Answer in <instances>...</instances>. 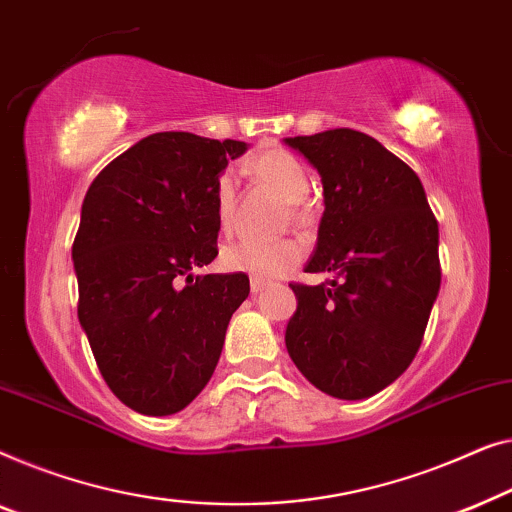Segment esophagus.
Returning <instances> with one entry per match:
<instances>
[{"instance_id":"1","label":"esophagus","mask_w":512,"mask_h":512,"mask_svg":"<svg viewBox=\"0 0 512 512\" xmlns=\"http://www.w3.org/2000/svg\"><path fill=\"white\" fill-rule=\"evenodd\" d=\"M264 287H269V283H266V280L250 278V292H253V294H259V292L264 290Z\"/></svg>"}]
</instances>
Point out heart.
I'll list each match as a JSON object with an SVG mask.
<instances>
[{"label":"heart","instance_id":"b5f03b06","mask_svg":"<svg viewBox=\"0 0 512 512\" xmlns=\"http://www.w3.org/2000/svg\"><path fill=\"white\" fill-rule=\"evenodd\" d=\"M248 171L259 183L269 185L280 197L290 204H299L306 199L311 183H308L306 169L301 167L297 157L285 150H266L248 164ZM215 218L222 232H229L234 225V176L222 174L215 185ZM304 255V246L297 239L278 241H255L243 239L222 248L220 264L225 271L246 273L259 280L278 278L292 269Z\"/></svg>","mask_w":512,"mask_h":512}]
</instances>
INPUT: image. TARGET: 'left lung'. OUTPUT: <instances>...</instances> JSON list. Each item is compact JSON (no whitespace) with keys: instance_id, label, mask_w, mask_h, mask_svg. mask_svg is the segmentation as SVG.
Returning <instances> with one entry per match:
<instances>
[{"instance_id":"8db88e82","label":"left lung","mask_w":512,"mask_h":512,"mask_svg":"<svg viewBox=\"0 0 512 512\" xmlns=\"http://www.w3.org/2000/svg\"><path fill=\"white\" fill-rule=\"evenodd\" d=\"M318 169L325 197L308 273L285 345L329 397L369 399L408 369L441 290L438 222L420 178L373 136L338 127L287 136Z\"/></svg>"}]
</instances>
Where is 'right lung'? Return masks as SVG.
<instances>
[{
	"label": "right lung",
	"mask_w": 512,
	"mask_h": 512,
	"mask_svg": "<svg viewBox=\"0 0 512 512\" xmlns=\"http://www.w3.org/2000/svg\"><path fill=\"white\" fill-rule=\"evenodd\" d=\"M243 141L150 134L102 169L71 250L78 320L111 392L141 415H174L211 380L246 273L218 255L215 185Z\"/></svg>",
	"instance_id": "1"
}]
</instances>
